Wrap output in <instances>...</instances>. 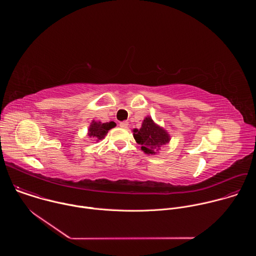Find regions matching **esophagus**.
<instances>
[{
  "label": "esophagus",
  "mask_w": 256,
  "mask_h": 256,
  "mask_svg": "<svg viewBox=\"0 0 256 256\" xmlns=\"http://www.w3.org/2000/svg\"><path fill=\"white\" fill-rule=\"evenodd\" d=\"M120 126L124 128H126L128 126V122H120Z\"/></svg>",
  "instance_id": "34e87169"
}]
</instances>
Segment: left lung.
I'll list each match as a JSON object with an SVG mask.
<instances>
[{
	"mask_svg": "<svg viewBox=\"0 0 256 256\" xmlns=\"http://www.w3.org/2000/svg\"><path fill=\"white\" fill-rule=\"evenodd\" d=\"M134 138L142 144V150L146 154H155L161 146L169 142V134L165 130L155 124L151 118H146L140 130H134Z\"/></svg>",
	"mask_w": 256,
	"mask_h": 256,
	"instance_id": "left-lung-1",
	"label": "left lung"
}]
</instances>
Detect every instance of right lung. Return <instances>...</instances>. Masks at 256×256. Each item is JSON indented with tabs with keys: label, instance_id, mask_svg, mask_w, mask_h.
<instances>
[{
	"label": "right lung",
	"instance_id": "add662e5",
	"mask_svg": "<svg viewBox=\"0 0 256 256\" xmlns=\"http://www.w3.org/2000/svg\"><path fill=\"white\" fill-rule=\"evenodd\" d=\"M116 124L114 122H105V124H101V122H92L90 128H89V134L88 136L93 138L94 140H102L104 138V136L107 134L108 130L114 128Z\"/></svg>",
	"mask_w": 256,
	"mask_h": 256
}]
</instances>
